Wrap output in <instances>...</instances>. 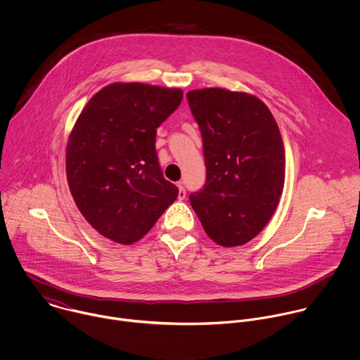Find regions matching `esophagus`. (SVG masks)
Instances as JSON below:
<instances>
[{
  "instance_id": "34e87169",
  "label": "esophagus",
  "mask_w": 360,
  "mask_h": 360,
  "mask_svg": "<svg viewBox=\"0 0 360 360\" xmlns=\"http://www.w3.org/2000/svg\"><path fill=\"white\" fill-rule=\"evenodd\" d=\"M178 189H179L178 199H179V200H184V199H185V196H186V192H185V188H184L182 182H179V184H178Z\"/></svg>"
}]
</instances>
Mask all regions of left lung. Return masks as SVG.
I'll return each instance as SVG.
<instances>
[{"instance_id":"1","label":"left lung","mask_w":360,"mask_h":360,"mask_svg":"<svg viewBox=\"0 0 360 360\" xmlns=\"http://www.w3.org/2000/svg\"><path fill=\"white\" fill-rule=\"evenodd\" d=\"M206 165L203 189L189 196L206 234L242 246L269 223L284 189L285 153L270 108L256 96L206 87L188 91Z\"/></svg>"}]
</instances>
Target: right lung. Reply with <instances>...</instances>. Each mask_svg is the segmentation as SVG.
Returning a JSON list of instances; mask_svg holds the SVG:
<instances>
[{"mask_svg": "<svg viewBox=\"0 0 360 360\" xmlns=\"http://www.w3.org/2000/svg\"><path fill=\"white\" fill-rule=\"evenodd\" d=\"M181 89L115 82L83 107L66 144V176L83 217L120 245L143 238L176 199L155 153L157 129Z\"/></svg>", "mask_w": 360, "mask_h": 360, "instance_id": "1", "label": "right lung"}]
</instances>
